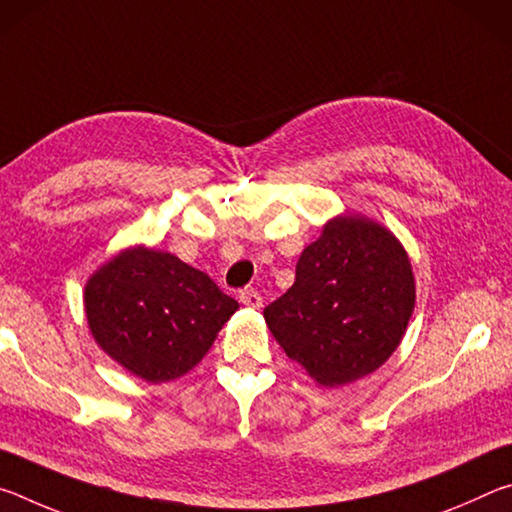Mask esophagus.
Wrapping results in <instances>:
<instances>
[{
    "mask_svg": "<svg viewBox=\"0 0 512 512\" xmlns=\"http://www.w3.org/2000/svg\"><path fill=\"white\" fill-rule=\"evenodd\" d=\"M239 300L244 302L246 307H253V309H259V307H262V302H264L262 296H259L255 289H244V291H241L239 293Z\"/></svg>",
    "mask_w": 512,
    "mask_h": 512,
    "instance_id": "esophagus-1",
    "label": "esophagus"
}]
</instances>
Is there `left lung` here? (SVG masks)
<instances>
[{"label":"left lung","instance_id":"obj_1","mask_svg":"<svg viewBox=\"0 0 512 512\" xmlns=\"http://www.w3.org/2000/svg\"><path fill=\"white\" fill-rule=\"evenodd\" d=\"M411 262L381 225L339 216L296 264L293 287L264 309L287 357L318 384L343 386L377 370L413 314Z\"/></svg>","mask_w":512,"mask_h":512}]
</instances>
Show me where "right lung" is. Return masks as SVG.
<instances>
[{"label": "right lung", "mask_w": 512, "mask_h": 512, "mask_svg": "<svg viewBox=\"0 0 512 512\" xmlns=\"http://www.w3.org/2000/svg\"><path fill=\"white\" fill-rule=\"evenodd\" d=\"M237 309L210 275L149 248L117 255L85 287L94 339L151 384L192 370Z\"/></svg>", "instance_id": "add662e5"}]
</instances>
